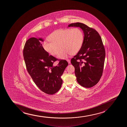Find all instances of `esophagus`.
<instances>
[{"mask_svg": "<svg viewBox=\"0 0 127 127\" xmlns=\"http://www.w3.org/2000/svg\"><path fill=\"white\" fill-rule=\"evenodd\" d=\"M67 62H68V63L69 64H70V60H69V59H67Z\"/></svg>", "mask_w": 127, "mask_h": 127, "instance_id": "obj_1", "label": "esophagus"}]
</instances>
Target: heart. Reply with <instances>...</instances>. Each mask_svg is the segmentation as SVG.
Wrapping results in <instances>:
<instances>
[{
  "label": "heart",
  "instance_id": "obj_1",
  "mask_svg": "<svg viewBox=\"0 0 127 127\" xmlns=\"http://www.w3.org/2000/svg\"><path fill=\"white\" fill-rule=\"evenodd\" d=\"M48 39L42 43L45 51L51 55H56L60 45L62 49L58 58L64 59L70 54L74 55L80 51L84 42V33L78 28L60 29L52 33Z\"/></svg>",
  "mask_w": 127,
  "mask_h": 127
}]
</instances>
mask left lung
I'll use <instances>...</instances> for the list:
<instances>
[{
  "instance_id": "left-lung-1",
  "label": "left lung",
  "mask_w": 127,
  "mask_h": 127,
  "mask_svg": "<svg viewBox=\"0 0 127 127\" xmlns=\"http://www.w3.org/2000/svg\"><path fill=\"white\" fill-rule=\"evenodd\" d=\"M68 26L80 27L84 32L82 47L71 63L75 67L77 82L85 88H91L98 83L103 73L105 51L102 39L95 30L84 24L76 22Z\"/></svg>"
}]
</instances>
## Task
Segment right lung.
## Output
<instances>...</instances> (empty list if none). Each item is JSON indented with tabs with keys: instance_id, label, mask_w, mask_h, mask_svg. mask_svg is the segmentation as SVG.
Returning a JSON list of instances; mask_svg holds the SVG:
<instances>
[{
	"instance_id": "add662e5",
	"label": "right lung",
	"mask_w": 127,
	"mask_h": 127,
	"mask_svg": "<svg viewBox=\"0 0 127 127\" xmlns=\"http://www.w3.org/2000/svg\"><path fill=\"white\" fill-rule=\"evenodd\" d=\"M42 38L31 37L25 42L23 54L28 72L34 82L41 91L49 95L56 93L63 83L62 75L68 63L49 55L43 49ZM57 60L58 65L53 63Z\"/></svg>"
}]
</instances>
